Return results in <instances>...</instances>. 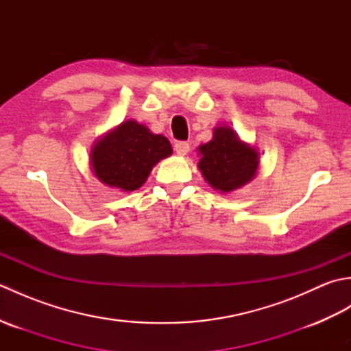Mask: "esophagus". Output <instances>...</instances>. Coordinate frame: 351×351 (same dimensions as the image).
<instances>
[{"label": "esophagus", "mask_w": 351, "mask_h": 351, "mask_svg": "<svg viewBox=\"0 0 351 351\" xmlns=\"http://www.w3.org/2000/svg\"><path fill=\"white\" fill-rule=\"evenodd\" d=\"M175 151L178 155H187L190 151V145L187 143V141H178V143L175 145Z\"/></svg>", "instance_id": "esophagus-1"}]
</instances>
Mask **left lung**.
<instances>
[{"label":"left lung","instance_id":"1","mask_svg":"<svg viewBox=\"0 0 351 351\" xmlns=\"http://www.w3.org/2000/svg\"><path fill=\"white\" fill-rule=\"evenodd\" d=\"M199 169L213 189L234 191L247 184L256 173L258 152L238 138L235 131L220 126L210 143L199 147Z\"/></svg>","mask_w":351,"mask_h":351}]
</instances>
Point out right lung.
<instances>
[{"mask_svg":"<svg viewBox=\"0 0 351 351\" xmlns=\"http://www.w3.org/2000/svg\"><path fill=\"white\" fill-rule=\"evenodd\" d=\"M170 154L171 146L166 137L128 121L95 145L92 167L101 182L132 191L141 187L155 164Z\"/></svg>","mask_w":351,"mask_h":351,"instance_id":"1","label":"right lung"}]
</instances>
